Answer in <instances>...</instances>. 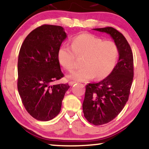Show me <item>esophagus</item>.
I'll list each match as a JSON object with an SVG mask.
<instances>
[{
    "mask_svg": "<svg viewBox=\"0 0 149 149\" xmlns=\"http://www.w3.org/2000/svg\"><path fill=\"white\" fill-rule=\"evenodd\" d=\"M76 81H70L69 82H68V84H69V85H70V86H72V85H73V84H75L76 83Z\"/></svg>",
    "mask_w": 149,
    "mask_h": 149,
    "instance_id": "1",
    "label": "esophagus"
}]
</instances>
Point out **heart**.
I'll return each instance as SVG.
<instances>
[{
	"mask_svg": "<svg viewBox=\"0 0 149 149\" xmlns=\"http://www.w3.org/2000/svg\"><path fill=\"white\" fill-rule=\"evenodd\" d=\"M118 56V48L113 40L84 33L75 36L71 47L62 45L58 49L57 58L64 69L72 71L75 68L77 57L82 58V67L74 70L68 79L77 81H86L95 77L97 79L107 77L115 67Z\"/></svg>",
	"mask_w": 149,
	"mask_h": 149,
	"instance_id": "obj_1",
	"label": "heart"
}]
</instances>
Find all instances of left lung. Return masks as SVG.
<instances>
[{
  "label": "left lung",
  "mask_w": 149,
  "mask_h": 149,
  "mask_svg": "<svg viewBox=\"0 0 149 149\" xmlns=\"http://www.w3.org/2000/svg\"><path fill=\"white\" fill-rule=\"evenodd\" d=\"M109 34L118 48V63L108 77L97 83L86 85L82 104L84 116L94 125H102L113 120L129 100L134 76L133 55L128 41L113 27L94 29Z\"/></svg>",
  "instance_id": "1"
}]
</instances>
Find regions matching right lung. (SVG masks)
I'll return each mask as SVG.
<instances>
[{
	"label": "right lung",
	"instance_id": "add662e5",
	"mask_svg": "<svg viewBox=\"0 0 149 149\" xmlns=\"http://www.w3.org/2000/svg\"><path fill=\"white\" fill-rule=\"evenodd\" d=\"M67 34L61 26L43 24L25 38L18 58V91L26 111L35 119L48 121L60 113L68 84L52 85L64 74L57 54Z\"/></svg>",
	"mask_w": 149,
	"mask_h": 149
}]
</instances>
